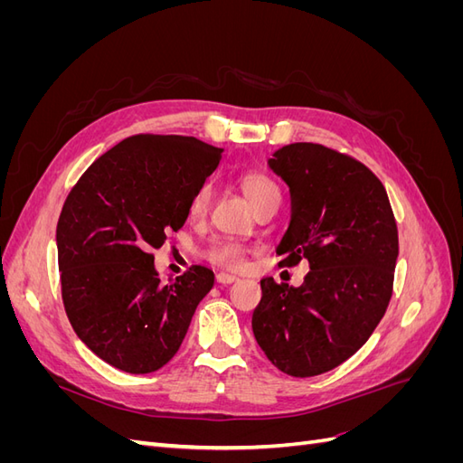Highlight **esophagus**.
<instances>
[{"mask_svg":"<svg viewBox=\"0 0 463 463\" xmlns=\"http://www.w3.org/2000/svg\"><path fill=\"white\" fill-rule=\"evenodd\" d=\"M216 282L222 284V286H230V284L237 282V276H232V274H226V272H220V274H216Z\"/></svg>","mask_w":463,"mask_h":463,"instance_id":"obj_1","label":"esophagus"}]
</instances>
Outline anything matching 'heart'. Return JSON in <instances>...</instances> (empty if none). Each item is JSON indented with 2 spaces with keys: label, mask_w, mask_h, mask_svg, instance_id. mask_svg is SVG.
I'll list each match as a JSON object with an SVG mask.
<instances>
[{
  "label": "heart",
  "mask_w": 463,
  "mask_h": 463,
  "mask_svg": "<svg viewBox=\"0 0 463 463\" xmlns=\"http://www.w3.org/2000/svg\"><path fill=\"white\" fill-rule=\"evenodd\" d=\"M240 187L245 194L247 203L253 206V210H257L260 204L269 203L272 199L279 197V191L276 187L274 181L264 175L260 172H247L240 177ZM208 197H210V189L208 185H203L197 193L193 194L189 210L193 216H199L204 213V208L208 204ZM206 259L220 266V269L226 270H241L247 260V249L235 241H228V240H218L213 241L206 249Z\"/></svg>",
  "instance_id": "heart-1"
}]
</instances>
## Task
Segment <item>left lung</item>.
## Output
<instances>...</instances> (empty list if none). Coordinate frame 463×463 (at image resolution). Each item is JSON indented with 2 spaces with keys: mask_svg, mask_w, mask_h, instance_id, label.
I'll list each match as a JSON object with an SVG mask.
<instances>
[{
  "mask_svg": "<svg viewBox=\"0 0 463 463\" xmlns=\"http://www.w3.org/2000/svg\"><path fill=\"white\" fill-rule=\"evenodd\" d=\"M269 165L291 199L279 264L307 259L311 270L299 288L262 278L250 325L274 367L317 376L352 357L384 317L398 259L396 218L381 179L347 154L293 143Z\"/></svg>",
  "mask_w": 463,
  "mask_h": 463,
  "instance_id": "1",
  "label": "left lung"
}]
</instances>
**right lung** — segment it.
I'll return each mask as SVG.
<instances>
[{"label": "right lung", "mask_w": 463, "mask_h": 463, "mask_svg": "<svg viewBox=\"0 0 463 463\" xmlns=\"http://www.w3.org/2000/svg\"><path fill=\"white\" fill-rule=\"evenodd\" d=\"M222 158L194 137L135 135L102 154L67 194L55 230L69 322L92 354L131 374L158 371L184 342L214 272L162 284L154 255L177 232Z\"/></svg>", "instance_id": "add662e5"}]
</instances>
